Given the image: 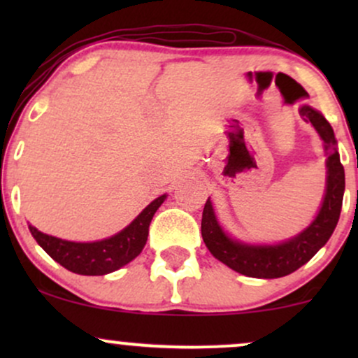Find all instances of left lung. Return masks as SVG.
Here are the masks:
<instances>
[{
	"label": "left lung",
	"instance_id": "8db88e82",
	"mask_svg": "<svg viewBox=\"0 0 358 358\" xmlns=\"http://www.w3.org/2000/svg\"><path fill=\"white\" fill-rule=\"evenodd\" d=\"M305 121H310L324 141L328 153L327 193L313 224L291 241L276 245H248L229 239L217 224L210 200L205 202L202 213V237L205 245L225 266L250 278H282L306 264L327 244L340 219L345 190V171L336 151V141L330 122L310 106L299 109Z\"/></svg>",
	"mask_w": 358,
	"mask_h": 358
}]
</instances>
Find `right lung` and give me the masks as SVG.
<instances>
[{"label":"right lung","mask_w":358,"mask_h":358,"mask_svg":"<svg viewBox=\"0 0 358 358\" xmlns=\"http://www.w3.org/2000/svg\"><path fill=\"white\" fill-rule=\"evenodd\" d=\"M165 199L166 195L158 196L124 231L104 241L69 242L36 231L34 225H28V227L45 252L65 269L84 274V276H102V274L122 268L141 252L148 241L151 219L159 205L165 202Z\"/></svg>","instance_id":"right-lung-1"}]
</instances>
